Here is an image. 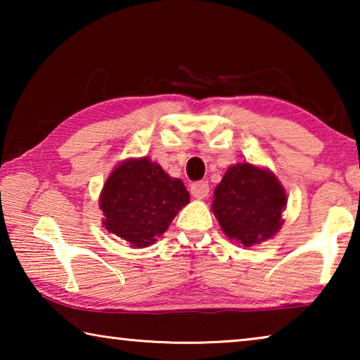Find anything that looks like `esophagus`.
<instances>
[{"label":"esophagus","mask_w":360,"mask_h":360,"mask_svg":"<svg viewBox=\"0 0 360 360\" xmlns=\"http://www.w3.org/2000/svg\"><path fill=\"white\" fill-rule=\"evenodd\" d=\"M191 193L193 198H206L208 197L210 193V184L206 181H198V182H193V184L191 186Z\"/></svg>","instance_id":"obj_1"}]
</instances>
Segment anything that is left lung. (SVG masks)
<instances>
[{
	"instance_id": "left-lung-1",
	"label": "left lung",
	"mask_w": 360,
	"mask_h": 360,
	"mask_svg": "<svg viewBox=\"0 0 360 360\" xmlns=\"http://www.w3.org/2000/svg\"><path fill=\"white\" fill-rule=\"evenodd\" d=\"M285 205V191L275 174L252 163H236L214 188L212 212L230 240L251 248L278 233Z\"/></svg>"
}]
</instances>
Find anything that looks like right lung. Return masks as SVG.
Returning a JSON list of instances; mask_svg holds the SVG:
<instances>
[{"label":"right lung","mask_w":360,"mask_h":360,"mask_svg":"<svg viewBox=\"0 0 360 360\" xmlns=\"http://www.w3.org/2000/svg\"><path fill=\"white\" fill-rule=\"evenodd\" d=\"M188 192L150 158H129L109 174L100 195L103 225L131 248H146L165 233Z\"/></svg>","instance_id":"add662e5"}]
</instances>
